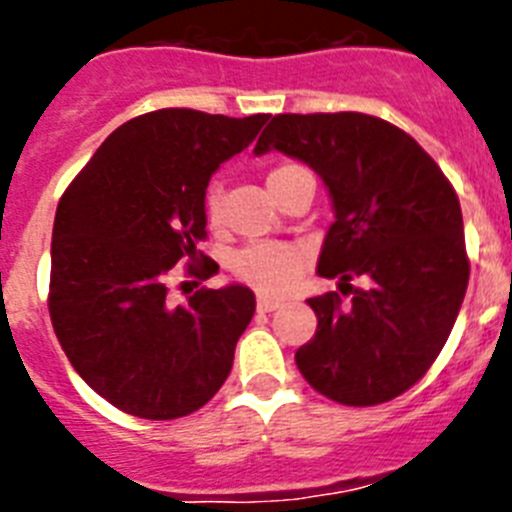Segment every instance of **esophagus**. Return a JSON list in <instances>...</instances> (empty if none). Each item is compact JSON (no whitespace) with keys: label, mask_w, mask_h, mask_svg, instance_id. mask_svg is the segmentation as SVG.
Wrapping results in <instances>:
<instances>
[{"label":"esophagus","mask_w":512,"mask_h":512,"mask_svg":"<svg viewBox=\"0 0 512 512\" xmlns=\"http://www.w3.org/2000/svg\"><path fill=\"white\" fill-rule=\"evenodd\" d=\"M256 305H259L261 312H271V310H277V307H282V302L274 300V297L259 295V300H256Z\"/></svg>","instance_id":"esophagus-1"}]
</instances>
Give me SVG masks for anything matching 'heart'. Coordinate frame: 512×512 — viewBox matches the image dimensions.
<instances>
[{
    "label": "heart",
    "mask_w": 512,
    "mask_h": 512,
    "mask_svg": "<svg viewBox=\"0 0 512 512\" xmlns=\"http://www.w3.org/2000/svg\"><path fill=\"white\" fill-rule=\"evenodd\" d=\"M297 171L305 169L295 164L277 166L266 176V187L274 189L282 179L297 174ZM220 207H223V194L217 187H212L205 197V212L210 223L220 220ZM302 266H305L302 251H297L295 246H287V243H256V246L243 248L233 256L235 277L264 292V295H287L300 279Z\"/></svg>",
    "instance_id": "b5f03b06"
}]
</instances>
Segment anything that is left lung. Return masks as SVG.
<instances>
[{
	"label": "left lung",
	"instance_id": "1",
	"mask_svg": "<svg viewBox=\"0 0 512 512\" xmlns=\"http://www.w3.org/2000/svg\"><path fill=\"white\" fill-rule=\"evenodd\" d=\"M269 151L307 164L328 189L336 220L320 277L366 282L348 302L336 292L307 300L318 330L297 348V369L341 405L402 395L441 354L467 295L454 187L405 130L361 112L277 115L253 148Z\"/></svg>",
	"mask_w": 512,
	"mask_h": 512
}]
</instances>
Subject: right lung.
<instances>
[{"instance_id": "add662e5", "label": "right lung", "mask_w": 512, "mask_h": 512, "mask_svg": "<svg viewBox=\"0 0 512 512\" xmlns=\"http://www.w3.org/2000/svg\"><path fill=\"white\" fill-rule=\"evenodd\" d=\"M269 115L156 110L128 120L63 192L53 223L51 310L79 377L122 413L171 420L200 410L228 379L256 297L243 284L166 297L171 271L200 270L210 176L253 143Z\"/></svg>"}]
</instances>
